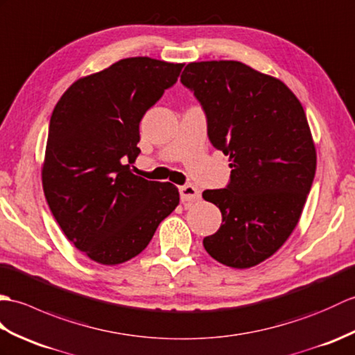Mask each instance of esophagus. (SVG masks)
Here are the masks:
<instances>
[{
	"label": "esophagus",
	"mask_w": 355,
	"mask_h": 355,
	"mask_svg": "<svg viewBox=\"0 0 355 355\" xmlns=\"http://www.w3.org/2000/svg\"><path fill=\"white\" fill-rule=\"evenodd\" d=\"M179 194L182 202H191L200 198V191L194 185H182L179 188Z\"/></svg>",
	"instance_id": "obj_1"
}]
</instances>
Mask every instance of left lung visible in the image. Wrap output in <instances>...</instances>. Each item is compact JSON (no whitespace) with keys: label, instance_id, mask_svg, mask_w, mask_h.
<instances>
[{"label":"left lung","instance_id":"obj_1","mask_svg":"<svg viewBox=\"0 0 355 355\" xmlns=\"http://www.w3.org/2000/svg\"><path fill=\"white\" fill-rule=\"evenodd\" d=\"M180 82L200 101L211 144L232 168L226 188L202 194L222 211L203 246L218 263L249 269L287 241L310 193L316 147L304 107L279 78L237 60L193 62Z\"/></svg>","mask_w":355,"mask_h":355}]
</instances>
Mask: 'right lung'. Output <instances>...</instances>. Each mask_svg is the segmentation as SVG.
Instances as JSON below:
<instances>
[{
	"label": "right lung",
	"instance_id": "add662e5",
	"mask_svg": "<svg viewBox=\"0 0 355 355\" xmlns=\"http://www.w3.org/2000/svg\"><path fill=\"white\" fill-rule=\"evenodd\" d=\"M184 64L128 58L78 78L51 114L42 187L67 239L92 261L141 254L179 205L178 188L133 175L139 123Z\"/></svg>",
	"mask_w": 355,
	"mask_h": 355
}]
</instances>
